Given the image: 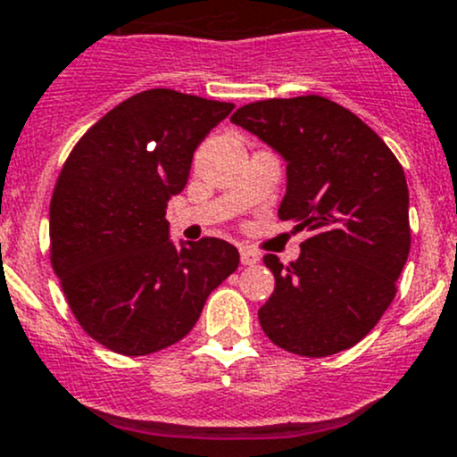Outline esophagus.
I'll list each match as a JSON object with an SVG mask.
<instances>
[{"label": "esophagus", "mask_w": 457, "mask_h": 457, "mask_svg": "<svg viewBox=\"0 0 457 457\" xmlns=\"http://www.w3.org/2000/svg\"><path fill=\"white\" fill-rule=\"evenodd\" d=\"M258 261H261V258H258V253L253 252V249L241 247V262H243V265H256Z\"/></svg>", "instance_id": "1"}]
</instances>
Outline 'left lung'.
I'll use <instances>...</instances> for the list:
<instances>
[{"instance_id": "obj_1", "label": "left lung", "mask_w": 457, "mask_h": 457, "mask_svg": "<svg viewBox=\"0 0 457 457\" xmlns=\"http://www.w3.org/2000/svg\"><path fill=\"white\" fill-rule=\"evenodd\" d=\"M287 162L278 216L309 232L300 258L267 253L276 289L258 311L273 344L328 357L361 342L396 295L410 253V192L387 144L324 98H269L232 115Z\"/></svg>"}]
</instances>
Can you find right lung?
Listing matches in <instances>:
<instances>
[{
	"instance_id": "1",
	"label": "right lung",
	"mask_w": 457,
	"mask_h": 457,
	"mask_svg": "<svg viewBox=\"0 0 457 457\" xmlns=\"http://www.w3.org/2000/svg\"><path fill=\"white\" fill-rule=\"evenodd\" d=\"M232 103L175 89L131 96L65 160L50 201V261L85 333L127 357L177 344L238 267L220 238L175 247L166 205L186 188L192 155Z\"/></svg>"
}]
</instances>
